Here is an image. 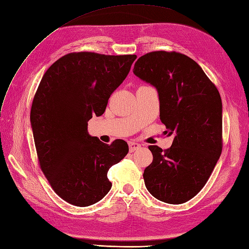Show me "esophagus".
<instances>
[{"label": "esophagus", "instance_id": "esophagus-1", "mask_svg": "<svg viewBox=\"0 0 249 249\" xmlns=\"http://www.w3.org/2000/svg\"><path fill=\"white\" fill-rule=\"evenodd\" d=\"M140 147V144L137 143V142H134V141H130L129 142V149H130V152H134L138 150Z\"/></svg>", "mask_w": 249, "mask_h": 249}]
</instances>
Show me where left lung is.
<instances>
[{
  "label": "left lung",
  "mask_w": 249,
  "mask_h": 249,
  "mask_svg": "<svg viewBox=\"0 0 249 249\" xmlns=\"http://www.w3.org/2000/svg\"><path fill=\"white\" fill-rule=\"evenodd\" d=\"M134 74L156 88L160 120L172 146L150 145L153 162L144 184L153 197L181 204L202 190L222 152V100L202 68L178 52L155 51L140 56Z\"/></svg>",
  "instance_id": "1"
}]
</instances>
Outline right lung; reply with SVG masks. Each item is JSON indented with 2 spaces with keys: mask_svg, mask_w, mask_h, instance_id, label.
Instances as JSON below:
<instances>
[{
  "mask_svg": "<svg viewBox=\"0 0 249 249\" xmlns=\"http://www.w3.org/2000/svg\"><path fill=\"white\" fill-rule=\"evenodd\" d=\"M136 57L69 53L39 83L30 112L39 165L53 191L70 204L102 200L112 187L109 169L129 152L124 140L107 144L91 136L88 122L103 115Z\"/></svg>",
  "mask_w": 249,
  "mask_h": 249,
  "instance_id": "1",
  "label": "right lung"
}]
</instances>
